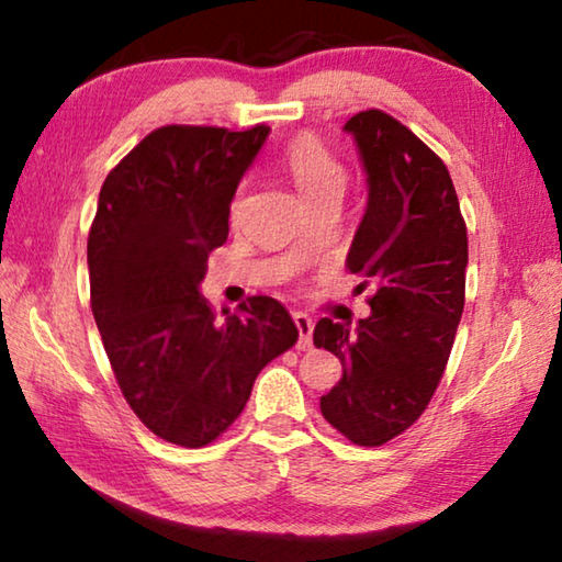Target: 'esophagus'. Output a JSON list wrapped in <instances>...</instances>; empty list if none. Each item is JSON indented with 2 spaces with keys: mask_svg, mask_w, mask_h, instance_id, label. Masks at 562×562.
Wrapping results in <instances>:
<instances>
[{
  "mask_svg": "<svg viewBox=\"0 0 562 562\" xmlns=\"http://www.w3.org/2000/svg\"><path fill=\"white\" fill-rule=\"evenodd\" d=\"M294 327H297L300 331V341L297 347L304 351L312 347V329H315V325H312V317L304 315V312H294Z\"/></svg>",
  "mask_w": 562,
  "mask_h": 562,
  "instance_id": "1",
  "label": "esophagus"
}]
</instances>
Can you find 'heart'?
I'll use <instances>...</instances> for the list:
<instances>
[{
    "instance_id": "b5f03b06",
    "label": "heart",
    "mask_w": 562,
    "mask_h": 562,
    "mask_svg": "<svg viewBox=\"0 0 562 562\" xmlns=\"http://www.w3.org/2000/svg\"><path fill=\"white\" fill-rule=\"evenodd\" d=\"M282 166L288 170L292 186L297 188L304 205H315L327 198L345 195L347 170L339 164L337 156L322 144L312 133L294 136L282 154ZM240 205V198L233 203V211Z\"/></svg>"
}]
</instances>
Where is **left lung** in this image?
<instances>
[{"label":"left lung","mask_w":562,"mask_h":562,"mask_svg":"<svg viewBox=\"0 0 562 562\" xmlns=\"http://www.w3.org/2000/svg\"><path fill=\"white\" fill-rule=\"evenodd\" d=\"M367 170L369 203L347 255L372 315L355 329L322 317L315 347L345 374L319 398L322 416L357 446L404 434L439 386L465 300L469 237L449 168L394 116L369 109L347 121Z\"/></svg>","instance_id":"obj_1"}]
</instances>
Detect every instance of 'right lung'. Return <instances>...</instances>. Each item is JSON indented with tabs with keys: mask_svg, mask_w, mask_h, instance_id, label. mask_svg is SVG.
<instances>
[{
	"mask_svg": "<svg viewBox=\"0 0 562 562\" xmlns=\"http://www.w3.org/2000/svg\"><path fill=\"white\" fill-rule=\"evenodd\" d=\"M268 133L150 131L103 180L89 231L91 310L121 394L146 429L186 449L225 434L262 367L300 337L278 300L247 297L221 319L198 292Z\"/></svg>",
	"mask_w": 562,
	"mask_h": 562,
	"instance_id": "1",
	"label": "right lung"
}]
</instances>
